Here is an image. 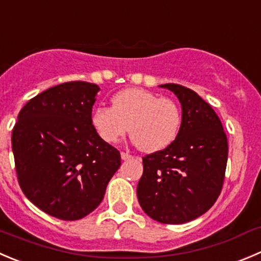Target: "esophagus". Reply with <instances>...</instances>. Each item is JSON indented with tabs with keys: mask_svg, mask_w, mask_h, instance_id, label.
Listing matches in <instances>:
<instances>
[{
	"mask_svg": "<svg viewBox=\"0 0 261 261\" xmlns=\"http://www.w3.org/2000/svg\"><path fill=\"white\" fill-rule=\"evenodd\" d=\"M121 158H122V161H128V159L133 158V155L128 153H125V151H121Z\"/></svg>",
	"mask_w": 261,
	"mask_h": 261,
	"instance_id": "esophagus-1",
	"label": "esophagus"
}]
</instances>
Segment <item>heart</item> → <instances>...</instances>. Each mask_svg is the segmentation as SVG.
Wrapping results in <instances>:
<instances>
[{"label":"heart","instance_id":"1","mask_svg":"<svg viewBox=\"0 0 261 261\" xmlns=\"http://www.w3.org/2000/svg\"><path fill=\"white\" fill-rule=\"evenodd\" d=\"M92 123L106 143L115 144L128 133L140 150L154 153L176 140L182 123L179 106L171 98L141 88L121 90L112 98V108L98 107Z\"/></svg>","mask_w":261,"mask_h":261}]
</instances>
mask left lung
<instances>
[{"mask_svg":"<svg viewBox=\"0 0 261 261\" xmlns=\"http://www.w3.org/2000/svg\"><path fill=\"white\" fill-rule=\"evenodd\" d=\"M178 98L182 123L176 140L143 158L138 199L150 218L181 224L203 216L222 191L228 141L213 108L194 90L164 84Z\"/></svg>","mask_w":261,"mask_h":261,"instance_id":"1","label":"left lung"}]
</instances>
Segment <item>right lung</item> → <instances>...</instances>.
<instances>
[{
    "label": "right lung",
    "instance_id": "right-lung-1",
    "mask_svg": "<svg viewBox=\"0 0 261 261\" xmlns=\"http://www.w3.org/2000/svg\"><path fill=\"white\" fill-rule=\"evenodd\" d=\"M99 87L69 82L35 95L17 116L11 145L17 181L35 206L62 221L92 213L121 166L92 123Z\"/></svg>",
    "mask_w": 261,
    "mask_h": 261
}]
</instances>
